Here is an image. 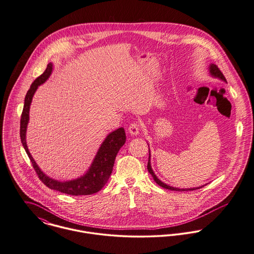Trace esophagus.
<instances>
[{
    "instance_id": "obj_1",
    "label": "esophagus",
    "mask_w": 254,
    "mask_h": 254,
    "mask_svg": "<svg viewBox=\"0 0 254 254\" xmlns=\"http://www.w3.org/2000/svg\"><path fill=\"white\" fill-rule=\"evenodd\" d=\"M139 125L138 123H132L129 128H128V133L131 135V136H137L139 134Z\"/></svg>"
}]
</instances>
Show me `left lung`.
I'll return each mask as SVG.
<instances>
[{"instance_id":"obj_1","label":"left lung","mask_w":254,"mask_h":254,"mask_svg":"<svg viewBox=\"0 0 254 254\" xmlns=\"http://www.w3.org/2000/svg\"><path fill=\"white\" fill-rule=\"evenodd\" d=\"M208 71H209V75H210V76H212V77H214V78H218V79H220V80H222V81H224V82L227 83V80H226L225 76H224L223 73L220 71V69L217 68L216 65H214V64H212V63L209 64V66H208ZM148 151H149V157H148V162H147V170H148L149 174L152 176L154 182H155L157 185L162 186L163 188H166V189H169V190H174V191H188V190L199 189V188H202L203 186L208 185V184H207V185L198 186V187H193V188H179V187H174V186H171V185H167V184L163 183V182H161V181L157 178V176L154 174V172H153V170H152L151 162H150V148H149V145H148Z\"/></svg>"}]
</instances>
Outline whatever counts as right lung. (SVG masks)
Returning a JSON list of instances; mask_svg holds the SVG:
<instances>
[{"label": "right lung", "mask_w": 254, "mask_h": 254, "mask_svg": "<svg viewBox=\"0 0 254 254\" xmlns=\"http://www.w3.org/2000/svg\"><path fill=\"white\" fill-rule=\"evenodd\" d=\"M52 70H53V64L49 63L44 73L41 74L38 78H36V80L32 83L30 89L28 90V92L25 96L23 112L21 115V120H20L21 142L24 146V149L26 150L30 160L33 164V167L38 177L48 188L65 193V194L72 195V196L92 195L94 193L100 191L108 183L111 177V174L113 172L116 155L119 149L121 148V146L125 143V140H126L125 131H124V128L120 127L115 130L114 132H111L106 137L104 141L102 142L101 146L99 147L89 169L86 171V173L83 176L71 181H67V182H60L46 176V174L40 169V167L37 165V163L34 160V158L32 157L28 149L27 142H26V132H27V126L30 118L29 113H30V106H31L33 97L37 91V89L39 88V86L45 83L49 78Z\"/></svg>", "instance_id": "add662e5"}]
</instances>
